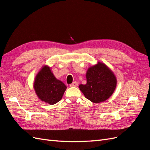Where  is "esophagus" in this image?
<instances>
[{"mask_svg":"<svg viewBox=\"0 0 150 150\" xmlns=\"http://www.w3.org/2000/svg\"><path fill=\"white\" fill-rule=\"evenodd\" d=\"M78 85V83H77L76 81H74V82H73L72 84H70V86H71V87H77Z\"/></svg>","mask_w":150,"mask_h":150,"instance_id":"obj_1","label":"esophagus"}]
</instances>
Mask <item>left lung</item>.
<instances>
[{
    "mask_svg": "<svg viewBox=\"0 0 150 150\" xmlns=\"http://www.w3.org/2000/svg\"><path fill=\"white\" fill-rule=\"evenodd\" d=\"M86 84H80L79 89L84 96L94 103L103 102L114 93L117 80L113 72L104 63L88 68L86 72Z\"/></svg>",
    "mask_w": 150,
    "mask_h": 150,
    "instance_id": "8db88e82",
    "label": "left lung"
}]
</instances>
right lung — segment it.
Here are the masks:
<instances>
[{"label": "right lung", "instance_id": "right-lung-1", "mask_svg": "<svg viewBox=\"0 0 150 150\" xmlns=\"http://www.w3.org/2000/svg\"><path fill=\"white\" fill-rule=\"evenodd\" d=\"M67 87L53 74L51 67L44 66L36 75L34 89L38 98L51 105L62 99Z\"/></svg>", "mask_w": 150, "mask_h": 150}]
</instances>
